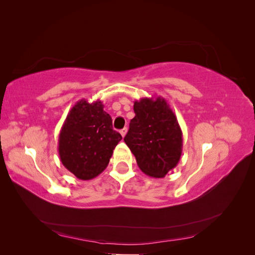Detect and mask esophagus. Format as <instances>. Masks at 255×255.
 I'll use <instances>...</instances> for the list:
<instances>
[{
    "mask_svg": "<svg viewBox=\"0 0 255 255\" xmlns=\"http://www.w3.org/2000/svg\"><path fill=\"white\" fill-rule=\"evenodd\" d=\"M127 132H128V128H123L120 130V134H121L122 137H125L126 134H127Z\"/></svg>",
    "mask_w": 255,
    "mask_h": 255,
    "instance_id": "obj_1",
    "label": "esophagus"
}]
</instances>
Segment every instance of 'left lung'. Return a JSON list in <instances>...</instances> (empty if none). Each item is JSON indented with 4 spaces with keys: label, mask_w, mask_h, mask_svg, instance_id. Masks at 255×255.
Wrapping results in <instances>:
<instances>
[{
    "label": "left lung",
    "mask_w": 255,
    "mask_h": 255,
    "mask_svg": "<svg viewBox=\"0 0 255 255\" xmlns=\"http://www.w3.org/2000/svg\"><path fill=\"white\" fill-rule=\"evenodd\" d=\"M134 112L125 142L144 174L164 177L176 167L182 155L183 133L179 122L161 97L135 101Z\"/></svg>",
    "instance_id": "1"
}]
</instances>
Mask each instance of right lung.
Segmentation results:
<instances>
[{
  "label": "right lung",
  "instance_id": "obj_1",
  "mask_svg": "<svg viewBox=\"0 0 255 255\" xmlns=\"http://www.w3.org/2000/svg\"><path fill=\"white\" fill-rule=\"evenodd\" d=\"M98 100L82 99L68 113L58 135L61 164L80 180L102 173L122 136L113 129L112 117Z\"/></svg>",
  "mask_w": 255,
  "mask_h": 255
}]
</instances>
